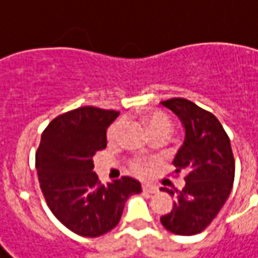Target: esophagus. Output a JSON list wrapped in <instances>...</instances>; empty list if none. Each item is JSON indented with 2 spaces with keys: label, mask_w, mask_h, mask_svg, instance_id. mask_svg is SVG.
Here are the masks:
<instances>
[{
  "label": "esophagus",
  "mask_w": 258,
  "mask_h": 258,
  "mask_svg": "<svg viewBox=\"0 0 258 258\" xmlns=\"http://www.w3.org/2000/svg\"><path fill=\"white\" fill-rule=\"evenodd\" d=\"M142 190L147 192H151V194H155V192H158V187L152 184H142Z\"/></svg>",
  "instance_id": "obj_1"
}]
</instances>
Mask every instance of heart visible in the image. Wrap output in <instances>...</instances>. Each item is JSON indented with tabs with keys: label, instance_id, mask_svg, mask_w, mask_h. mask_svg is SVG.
Wrapping results in <instances>:
<instances>
[{
	"label": "heart",
	"instance_id": "obj_1",
	"mask_svg": "<svg viewBox=\"0 0 258 258\" xmlns=\"http://www.w3.org/2000/svg\"><path fill=\"white\" fill-rule=\"evenodd\" d=\"M142 123L145 124V127L149 130L151 134L163 133V134L169 135L170 131H172V123H170V120L163 113H160V111H148V113H145L142 116ZM121 127H123V121H116L109 128L107 137H109L110 141L117 140V137H118L120 131H121ZM133 169L138 173L142 172V166L140 163H134Z\"/></svg>",
	"mask_w": 258,
	"mask_h": 258
}]
</instances>
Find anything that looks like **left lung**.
<instances>
[{
  "label": "left lung",
  "instance_id": "obj_1",
  "mask_svg": "<svg viewBox=\"0 0 258 258\" xmlns=\"http://www.w3.org/2000/svg\"><path fill=\"white\" fill-rule=\"evenodd\" d=\"M174 113L184 128V142L173 159L176 173H185L181 191L162 187L176 198L160 222L172 233L197 235L212 222L229 197L235 179V159L228 134L210 111L190 100L173 98L160 102Z\"/></svg>",
  "mask_w": 258,
  "mask_h": 258
}]
</instances>
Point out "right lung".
<instances>
[{"mask_svg":"<svg viewBox=\"0 0 258 258\" xmlns=\"http://www.w3.org/2000/svg\"><path fill=\"white\" fill-rule=\"evenodd\" d=\"M118 111L92 106L55 117L43 131L36 170L48 208L64 226L85 237L116 228L130 196L141 192L138 180L124 176L102 184L93 156L107 145L106 131Z\"/></svg>","mask_w":258,"mask_h":258,"instance_id":"obj_1","label":"right lung"}]
</instances>
